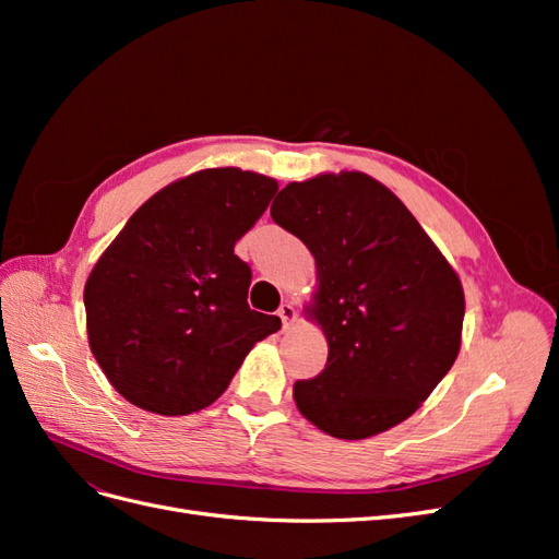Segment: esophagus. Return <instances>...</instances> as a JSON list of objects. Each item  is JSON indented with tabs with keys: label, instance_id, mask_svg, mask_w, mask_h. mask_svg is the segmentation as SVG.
Segmentation results:
<instances>
[{
	"label": "esophagus",
	"instance_id": "34e87169",
	"mask_svg": "<svg viewBox=\"0 0 559 559\" xmlns=\"http://www.w3.org/2000/svg\"><path fill=\"white\" fill-rule=\"evenodd\" d=\"M277 314H280V319H282V324H284V326L294 324L296 317H298V312H296V308H294V302H289V300H284V302H282L280 310H277Z\"/></svg>",
	"mask_w": 559,
	"mask_h": 559
}]
</instances>
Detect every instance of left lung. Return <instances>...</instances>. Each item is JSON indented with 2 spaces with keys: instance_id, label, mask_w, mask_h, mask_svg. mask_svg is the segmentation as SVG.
<instances>
[{
  "instance_id": "obj_1",
  "label": "left lung",
  "mask_w": 559,
  "mask_h": 559,
  "mask_svg": "<svg viewBox=\"0 0 559 559\" xmlns=\"http://www.w3.org/2000/svg\"><path fill=\"white\" fill-rule=\"evenodd\" d=\"M270 216L314 257L306 314L329 343L326 368L294 384L300 415L343 441L401 425L460 354L456 270L408 207L364 173L286 183Z\"/></svg>"
}]
</instances>
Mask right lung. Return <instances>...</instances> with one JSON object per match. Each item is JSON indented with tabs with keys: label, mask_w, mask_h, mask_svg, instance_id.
Segmentation results:
<instances>
[{
	"label": "right lung",
	"mask_w": 559,
	"mask_h": 559,
	"mask_svg": "<svg viewBox=\"0 0 559 559\" xmlns=\"http://www.w3.org/2000/svg\"><path fill=\"white\" fill-rule=\"evenodd\" d=\"M277 181L210 167L167 183L134 212L83 289L88 345L111 386L156 415H189L226 392L275 314L249 308L251 270L235 242Z\"/></svg>",
	"instance_id": "obj_1"
}]
</instances>
